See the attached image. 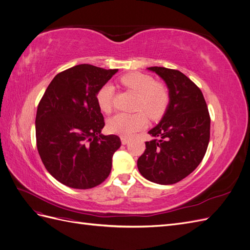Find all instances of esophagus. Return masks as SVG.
<instances>
[{
  "mask_svg": "<svg viewBox=\"0 0 250 250\" xmlns=\"http://www.w3.org/2000/svg\"><path fill=\"white\" fill-rule=\"evenodd\" d=\"M121 142H122L123 145H126V144L129 143V139L126 137H121Z\"/></svg>",
  "mask_w": 250,
  "mask_h": 250,
  "instance_id": "obj_1",
  "label": "esophagus"
}]
</instances>
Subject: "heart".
Segmentation results:
<instances>
[{"label": "heart", "mask_w": 250, "mask_h": 250, "mask_svg": "<svg viewBox=\"0 0 250 250\" xmlns=\"http://www.w3.org/2000/svg\"><path fill=\"white\" fill-rule=\"evenodd\" d=\"M120 82L131 93L137 95L134 103L135 113H117L107 122V128L111 133L129 137L135 131L142 129L147 124V117L151 120L162 118L167 110L170 102L169 90L163 83L146 74L129 73L121 77ZM115 86L105 83L98 90L96 100L99 108L109 113L112 109Z\"/></svg>", "instance_id": "obj_1"}]
</instances>
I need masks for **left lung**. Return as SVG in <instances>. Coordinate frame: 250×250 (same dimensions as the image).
<instances>
[{"label": "left lung", "mask_w": 250, "mask_h": 250, "mask_svg": "<svg viewBox=\"0 0 250 250\" xmlns=\"http://www.w3.org/2000/svg\"><path fill=\"white\" fill-rule=\"evenodd\" d=\"M169 89V106L148 133L154 139L138 160L142 175L160 185H173L191 174L207 152L210 119L200 88L177 70L151 66Z\"/></svg>", "instance_id": "1"}]
</instances>
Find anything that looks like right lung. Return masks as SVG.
Returning <instances> with one entry per match:
<instances>
[{
    "label": "right lung",
    "instance_id": "1",
    "mask_svg": "<svg viewBox=\"0 0 250 250\" xmlns=\"http://www.w3.org/2000/svg\"><path fill=\"white\" fill-rule=\"evenodd\" d=\"M92 64H78L57 74L37 106L36 146L51 175L73 188L99 186L111 171L118 135H104L96 96L113 75Z\"/></svg>",
    "mask_w": 250,
    "mask_h": 250
}]
</instances>
